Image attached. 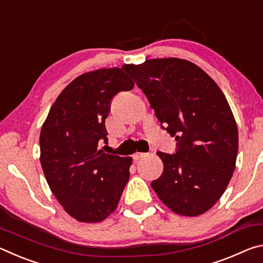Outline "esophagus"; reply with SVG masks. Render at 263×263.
Returning a JSON list of instances; mask_svg holds the SVG:
<instances>
[{"label": "esophagus", "mask_w": 263, "mask_h": 263, "mask_svg": "<svg viewBox=\"0 0 263 263\" xmlns=\"http://www.w3.org/2000/svg\"><path fill=\"white\" fill-rule=\"evenodd\" d=\"M146 157V153H136V154H133V160H135V161H138V160L139 159H141V158H145Z\"/></svg>", "instance_id": "1"}]
</instances>
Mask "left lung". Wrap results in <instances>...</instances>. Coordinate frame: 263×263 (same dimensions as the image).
Instances as JSON below:
<instances>
[{
  "label": "left lung",
  "instance_id": "1",
  "mask_svg": "<svg viewBox=\"0 0 263 263\" xmlns=\"http://www.w3.org/2000/svg\"><path fill=\"white\" fill-rule=\"evenodd\" d=\"M122 68L177 141L175 153H157L163 172L151 185L175 213L202 215L224 194L235 168L238 127L225 95L188 60L152 59Z\"/></svg>",
  "mask_w": 263,
  "mask_h": 263
}]
</instances>
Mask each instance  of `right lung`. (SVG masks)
Wrapping results in <instances>:
<instances>
[{
  "mask_svg": "<svg viewBox=\"0 0 263 263\" xmlns=\"http://www.w3.org/2000/svg\"><path fill=\"white\" fill-rule=\"evenodd\" d=\"M135 86L121 68L80 75L58 96L42 127L41 163L65 211L83 222L112 213L130 177L131 157L103 153L114 97Z\"/></svg>",
  "mask_w": 263,
  "mask_h": 263,
  "instance_id": "obj_1",
  "label": "right lung"
}]
</instances>
